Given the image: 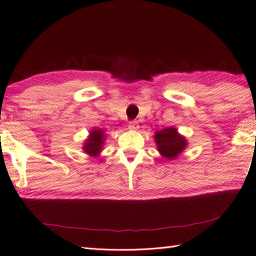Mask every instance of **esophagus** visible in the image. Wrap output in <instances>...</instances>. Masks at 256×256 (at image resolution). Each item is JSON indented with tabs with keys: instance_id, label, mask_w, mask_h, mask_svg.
<instances>
[{
	"instance_id": "1",
	"label": "esophagus",
	"mask_w": 256,
	"mask_h": 256,
	"mask_svg": "<svg viewBox=\"0 0 256 256\" xmlns=\"http://www.w3.org/2000/svg\"><path fill=\"white\" fill-rule=\"evenodd\" d=\"M128 128L130 130H138V123L136 120H131V122L128 123Z\"/></svg>"
}]
</instances>
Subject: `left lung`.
<instances>
[{"mask_svg":"<svg viewBox=\"0 0 256 256\" xmlns=\"http://www.w3.org/2000/svg\"><path fill=\"white\" fill-rule=\"evenodd\" d=\"M158 151L166 159H176L187 146V140L174 128H166L154 134Z\"/></svg>","mask_w":256,"mask_h":256,"instance_id":"8db88e82","label":"left lung"}]
</instances>
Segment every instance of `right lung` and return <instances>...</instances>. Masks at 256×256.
<instances>
[{
	"mask_svg": "<svg viewBox=\"0 0 256 256\" xmlns=\"http://www.w3.org/2000/svg\"><path fill=\"white\" fill-rule=\"evenodd\" d=\"M104 141L105 136L103 130L94 128L92 131H90V136H88L86 142L84 143V151L90 156H98L102 151V148L104 146Z\"/></svg>",
	"mask_w": 256,
	"mask_h": 256,
	"instance_id": "right-lung-1",
	"label": "right lung"
}]
</instances>
